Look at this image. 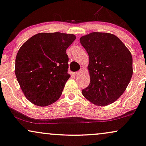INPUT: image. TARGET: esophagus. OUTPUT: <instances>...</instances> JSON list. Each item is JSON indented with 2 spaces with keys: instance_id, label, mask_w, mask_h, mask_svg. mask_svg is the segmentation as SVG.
I'll return each mask as SVG.
<instances>
[{
  "instance_id": "esophagus-1",
  "label": "esophagus",
  "mask_w": 146,
  "mask_h": 146,
  "mask_svg": "<svg viewBox=\"0 0 146 146\" xmlns=\"http://www.w3.org/2000/svg\"><path fill=\"white\" fill-rule=\"evenodd\" d=\"M81 72H82L81 71L75 72V73H73V74H74V75H75V76H77V75H79V74H81Z\"/></svg>"
}]
</instances>
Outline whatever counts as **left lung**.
Listing matches in <instances>:
<instances>
[{
    "mask_svg": "<svg viewBox=\"0 0 146 146\" xmlns=\"http://www.w3.org/2000/svg\"><path fill=\"white\" fill-rule=\"evenodd\" d=\"M89 55L90 83L82 90L87 100L104 106L124 93L133 75V58L129 49L115 35L92 32L80 38Z\"/></svg>",
    "mask_w": 146,
    "mask_h": 146,
    "instance_id": "8db88e82",
    "label": "left lung"
}]
</instances>
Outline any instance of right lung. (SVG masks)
Here are the masks:
<instances>
[{"label":"right lung","instance_id":"add662e5","mask_svg":"<svg viewBox=\"0 0 146 146\" xmlns=\"http://www.w3.org/2000/svg\"><path fill=\"white\" fill-rule=\"evenodd\" d=\"M75 38L74 34L39 33L19 48L15 73L24 96L32 104L46 106L60 97L70 77L66 50Z\"/></svg>","mask_w":146,"mask_h":146}]
</instances>
